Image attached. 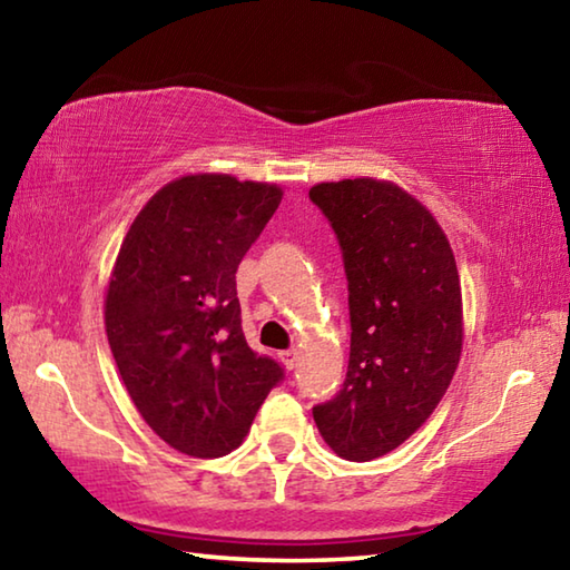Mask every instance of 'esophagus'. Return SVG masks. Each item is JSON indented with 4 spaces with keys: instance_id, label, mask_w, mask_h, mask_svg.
<instances>
[{
    "instance_id": "1",
    "label": "esophagus",
    "mask_w": 570,
    "mask_h": 570,
    "mask_svg": "<svg viewBox=\"0 0 570 570\" xmlns=\"http://www.w3.org/2000/svg\"><path fill=\"white\" fill-rule=\"evenodd\" d=\"M278 356H282V364L286 366V370H294L296 360H298V352L296 350H286V352H282Z\"/></svg>"
}]
</instances>
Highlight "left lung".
Returning <instances> with one entry per match:
<instances>
[{
  "label": "left lung",
  "mask_w": 570,
  "mask_h": 570,
  "mask_svg": "<svg viewBox=\"0 0 570 570\" xmlns=\"http://www.w3.org/2000/svg\"><path fill=\"white\" fill-rule=\"evenodd\" d=\"M350 282V366L314 422L336 455L370 462L417 432L462 354V288L445 230L392 180L316 183Z\"/></svg>",
  "instance_id": "obj_1"
}]
</instances>
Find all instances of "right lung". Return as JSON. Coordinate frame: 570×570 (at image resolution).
I'll list each match as a JSON object with an SVG mask.
<instances>
[{"mask_svg":"<svg viewBox=\"0 0 570 570\" xmlns=\"http://www.w3.org/2000/svg\"><path fill=\"white\" fill-rule=\"evenodd\" d=\"M284 188L228 173L163 186L125 234L105 332L140 417L173 450L220 458L248 435L282 366L248 350L236 268Z\"/></svg>","mask_w":570,"mask_h":570,"instance_id":"add662e5","label":"right lung"}]
</instances>
